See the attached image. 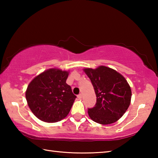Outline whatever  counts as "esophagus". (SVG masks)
Returning <instances> with one entry per match:
<instances>
[{
	"label": "esophagus",
	"mask_w": 158,
	"mask_h": 158,
	"mask_svg": "<svg viewBox=\"0 0 158 158\" xmlns=\"http://www.w3.org/2000/svg\"><path fill=\"white\" fill-rule=\"evenodd\" d=\"M82 94L81 93H80V94H79L78 95H77V97H78V98H82Z\"/></svg>",
	"instance_id": "obj_1"
}]
</instances>
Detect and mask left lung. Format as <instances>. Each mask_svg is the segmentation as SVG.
<instances>
[{"mask_svg": "<svg viewBox=\"0 0 158 158\" xmlns=\"http://www.w3.org/2000/svg\"><path fill=\"white\" fill-rule=\"evenodd\" d=\"M84 70L91 81L97 97L94 107L88 109L90 118L102 125L117 121L127 111L131 102L132 91L126 79L105 66Z\"/></svg>", "mask_w": 158, "mask_h": 158, "instance_id": "1", "label": "left lung"}]
</instances>
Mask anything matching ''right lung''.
Returning a JSON list of instances; mask_svg holds the SVG:
<instances>
[{
	"mask_svg": "<svg viewBox=\"0 0 158 158\" xmlns=\"http://www.w3.org/2000/svg\"><path fill=\"white\" fill-rule=\"evenodd\" d=\"M68 72L49 69L35 77L28 85L26 98L37 118L47 123L59 121L68 116L77 98L66 84Z\"/></svg>",
	"mask_w": 158,
	"mask_h": 158,
	"instance_id": "obj_1",
	"label": "right lung"
}]
</instances>
